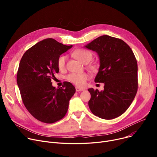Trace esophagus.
I'll list each match as a JSON object with an SVG mask.
<instances>
[{
	"label": "esophagus",
	"mask_w": 157,
	"mask_h": 157,
	"mask_svg": "<svg viewBox=\"0 0 157 157\" xmlns=\"http://www.w3.org/2000/svg\"><path fill=\"white\" fill-rule=\"evenodd\" d=\"M76 92H79L83 91V90H85V89L79 88V87H76Z\"/></svg>",
	"instance_id": "34e87169"
}]
</instances>
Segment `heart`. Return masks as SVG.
<instances>
[{"instance_id":"obj_1","label":"heart","mask_w":157,"mask_h":157,"mask_svg":"<svg viewBox=\"0 0 157 157\" xmlns=\"http://www.w3.org/2000/svg\"><path fill=\"white\" fill-rule=\"evenodd\" d=\"M74 56L79 61L83 63H88L91 60L92 54L91 52L85 49H78L74 52ZM67 56H61L58 60V66L60 69H63L65 67ZM68 81L78 86L85 85L86 81L89 79V75L86 73H71L67 77Z\"/></svg>"}]
</instances>
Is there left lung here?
<instances>
[{
  "label": "left lung",
  "mask_w": 157,
  "mask_h": 157,
  "mask_svg": "<svg viewBox=\"0 0 157 157\" xmlns=\"http://www.w3.org/2000/svg\"><path fill=\"white\" fill-rule=\"evenodd\" d=\"M85 48L95 52L100 67L95 83H104V90L93 88L88 101L90 109L95 116L105 120L120 117L129 108L137 94V63L130 46L120 39L102 36Z\"/></svg>",
  "instance_id": "1"
}]
</instances>
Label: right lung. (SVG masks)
Instances as JSON below:
<instances>
[{
	"instance_id": "add662e5",
	"label": "right lung",
	"mask_w": 157,
	"mask_h": 157,
	"mask_svg": "<svg viewBox=\"0 0 157 157\" xmlns=\"http://www.w3.org/2000/svg\"><path fill=\"white\" fill-rule=\"evenodd\" d=\"M53 39L40 41L25 53L20 62L17 84L23 102L35 118L53 123L63 118L76 89L69 82L55 88L52 79L59 72L58 60L71 49Z\"/></svg>"
}]
</instances>
